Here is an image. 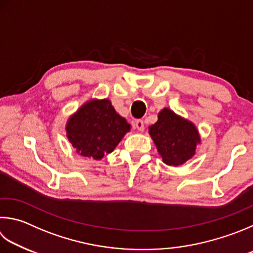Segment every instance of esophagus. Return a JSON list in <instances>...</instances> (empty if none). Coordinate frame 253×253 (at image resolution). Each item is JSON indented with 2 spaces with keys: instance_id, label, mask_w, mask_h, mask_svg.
Returning a JSON list of instances; mask_svg holds the SVG:
<instances>
[{
  "instance_id": "34e87169",
  "label": "esophagus",
  "mask_w": 253,
  "mask_h": 253,
  "mask_svg": "<svg viewBox=\"0 0 253 253\" xmlns=\"http://www.w3.org/2000/svg\"><path fill=\"white\" fill-rule=\"evenodd\" d=\"M135 127L137 128V130L138 131H144L145 129V123L144 121H141V119H138V121L135 122Z\"/></svg>"
}]
</instances>
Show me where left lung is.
<instances>
[{
	"instance_id": "1",
	"label": "left lung",
	"mask_w": 253,
	"mask_h": 253,
	"mask_svg": "<svg viewBox=\"0 0 253 253\" xmlns=\"http://www.w3.org/2000/svg\"><path fill=\"white\" fill-rule=\"evenodd\" d=\"M163 162L168 166H180L194 157L196 147L200 144V135L196 126L188 119L164 108L158 114V121L149 127Z\"/></svg>"
}]
</instances>
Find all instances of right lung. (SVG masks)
Wrapping results in <instances>:
<instances>
[{
    "instance_id": "add662e5",
    "label": "right lung",
    "mask_w": 253,
    "mask_h": 253,
    "mask_svg": "<svg viewBox=\"0 0 253 253\" xmlns=\"http://www.w3.org/2000/svg\"><path fill=\"white\" fill-rule=\"evenodd\" d=\"M129 130V124L107 98L85 103L66 124V136L76 153L95 160L111 154Z\"/></svg>"
}]
</instances>
